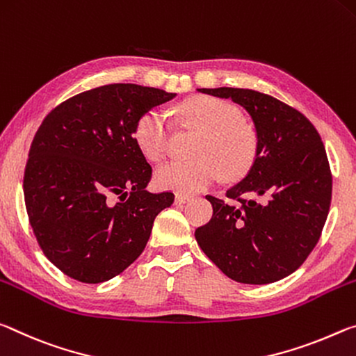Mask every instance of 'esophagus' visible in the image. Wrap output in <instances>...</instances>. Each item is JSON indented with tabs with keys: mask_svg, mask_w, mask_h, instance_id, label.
Segmentation results:
<instances>
[{
	"mask_svg": "<svg viewBox=\"0 0 356 356\" xmlns=\"http://www.w3.org/2000/svg\"><path fill=\"white\" fill-rule=\"evenodd\" d=\"M189 200H191L189 195H184V194L175 195V203H177V205H184V203L189 202Z\"/></svg>",
	"mask_w": 356,
	"mask_h": 356,
	"instance_id": "obj_1",
	"label": "esophagus"
}]
</instances>
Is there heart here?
<instances>
[{
    "instance_id": "b5f03b06",
    "label": "heart",
    "mask_w": 356,
    "mask_h": 356,
    "mask_svg": "<svg viewBox=\"0 0 356 356\" xmlns=\"http://www.w3.org/2000/svg\"><path fill=\"white\" fill-rule=\"evenodd\" d=\"M177 115L202 134L192 148L194 159L172 161L157 168L154 181L161 189L194 194L216 183L220 175L235 179L248 172L255 156V136L235 106L197 96L179 104ZM170 138L172 123L164 113L149 110L140 116L136 140L149 161L164 159Z\"/></svg>"
}]
</instances>
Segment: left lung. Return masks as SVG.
I'll list each match as a JSON object with an SVG mask.
<instances>
[{"label":"left lung","mask_w":356,"mask_h":356,"mask_svg":"<svg viewBox=\"0 0 356 356\" xmlns=\"http://www.w3.org/2000/svg\"><path fill=\"white\" fill-rule=\"evenodd\" d=\"M197 91L246 110L257 148L252 167L225 199L207 195L213 218L195 230V240L233 281L276 282L302 265L328 216L333 177L322 138L301 112L264 92L227 86Z\"/></svg>","instance_id":"left-lung-1"}]
</instances>
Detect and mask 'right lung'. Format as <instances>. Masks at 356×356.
<instances>
[{
	"label": "right lung",
	"mask_w": 356,
	"mask_h": 356,
	"mask_svg": "<svg viewBox=\"0 0 356 356\" xmlns=\"http://www.w3.org/2000/svg\"><path fill=\"white\" fill-rule=\"evenodd\" d=\"M175 92L112 83L80 92L45 116L28 154L23 194L45 257L86 284L118 276L143 252L172 192L151 194L153 168L136 124ZM118 198V202H113Z\"/></svg>",
	"instance_id": "obj_1"
}]
</instances>
